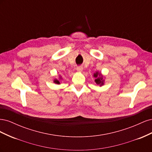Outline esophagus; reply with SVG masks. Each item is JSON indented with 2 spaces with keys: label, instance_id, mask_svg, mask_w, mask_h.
Segmentation results:
<instances>
[{
  "label": "esophagus",
  "instance_id": "1",
  "mask_svg": "<svg viewBox=\"0 0 152 152\" xmlns=\"http://www.w3.org/2000/svg\"><path fill=\"white\" fill-rule=\"evenodd\" d=\"M77 72H80L83 70V68H82V66H78V67H77Z\"/></svg>",
  "mask_w": 152,
  "mask_h": 152
}]
</instances>
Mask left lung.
Here are the masks:
<instances>
[{
	"instance_id": "8db88e82",
	"label": "left lung",
	"mask_w": 152,
	"mask_h": 152,
	"mask_svg": "<svg viewBox=\"0 0 152 152\" xmlns=\"http://www.w3.org/2000/svg\"><path fill=\"white\" fill-rule=\"evenodd\" d=\"M94 77L95 78V82L97 85H99L100 86H102L104 84V80H103V75L101 74L100 73H98V72L94 73Z\"/></svg>"
}]
</instances>
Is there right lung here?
Instances as JSON below:
<instances>
[{
    "mask_svg": "<svg viewBox=\"0 0 152 152\" xmlns=\"http://www.w3.org/2000/svg\"><path fill=\"white\" fill-rule=\"evenodd\" d=\"M54 82L55 84H60V82H59V81L58 80H57V79H54Z\"/></svg>",
    "mask_w": 152,
    "mask_h": 152,
    "instance_id": "1",
    "label": "right lung"
}]
</instances>
